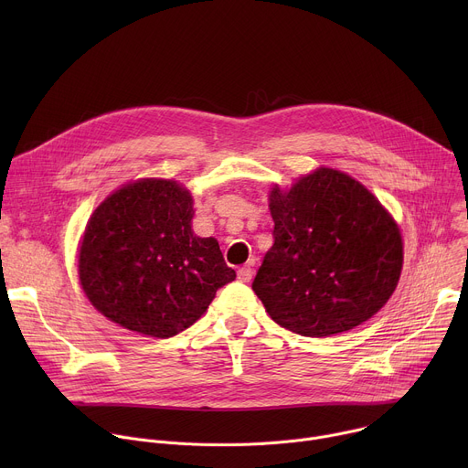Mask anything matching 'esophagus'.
I'll return each mask as SVG.
<instances>
[{
    "label": "esophagus",
    "mask_w": 468,
    "mask_h": 468,
    "mask_svg": "<svg viewBox=\"0 0 468 468\" xmlns=\"http://www.w3.org/2000/svg\"><path fill=\"white\" fill-rule=\"evenodd\" d=\"M251 276H253V269H251L250 264H248V266H242V269H239V272H237V278H239V282H242V283H248V282L251 280Z\"/></svg>",
    "instance_id": "esophagus-1"
}]
</instances>
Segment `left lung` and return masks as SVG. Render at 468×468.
I'll return each instance as SVG.
<instances>
[{
	"instance_id": "left-lung-1",
	"label": "left lung",
	"mask_w": 468,
	"mask_h": 468,
	"mask_svg": "<svg viewBox=\"0 0 468 468\" xmlns=\"http://www.w3.org/2000/svg\"><path fill=\"white\" fill-rule=\"evenodd\" d=\"M274 244L251 283L266 313L303 337H329L374 316L404 264L399 228L359 181L316 168L271 190Z\"/></svg>"
}]
</instances>
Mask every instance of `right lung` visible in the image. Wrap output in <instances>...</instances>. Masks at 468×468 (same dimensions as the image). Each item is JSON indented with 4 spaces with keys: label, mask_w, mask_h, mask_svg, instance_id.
I'll use <instances>...</instances> for the list:
<instances>
[{
    "label": "right lung",
    "mask_w": 468,
    "mask_h": 468,
    "mask_svg": "<svg viewBox=\"0 0 468 468\" xmlns=\"http://www.w3.org/2000/svg\"><path fill=\"white\" fill-rule=\"evenodd\" d=\"M192 196L172 179H139L92 213L80 246V282L111 322L168 339L192 325L235 280L217 239L192 231Z\"/></svg>",
    "instance_id": "right-lung-1"
}]
</instances>
